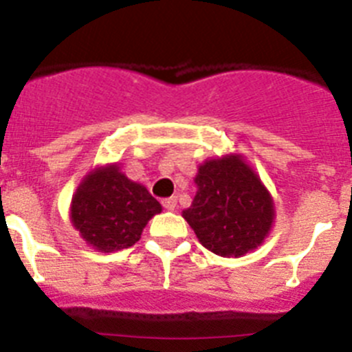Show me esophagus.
Masks as SVG:
<instances>
[{"label":"esophagus","instance_id":"1","mask_svg":"<svg viewBox=\"0 0 352 352\" xmlns=\"http://www.w3.org/2000/svg\"><path fill=\"white\" fill-rule=\"evenodd\" d=\"M162 206L166 208V210H169V211H174L176 210V208H178V199L174 197H167V199H164V201H162Z\"/></svg>","mask_w":352,"mask_h":352}]
</instances>
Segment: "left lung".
<instances>
[{
	"mask_svg": "<svg viewBox=\"0 0 352 352\" xmlns=\"http://www.w3.org/2000/svg\"><path fill=\"white\" fill-rule=\"evenodd\" d=\"M195 185L194 203L183 217L208 250L239 257L263 243L273 222V201L241 158L208 160Z\"/></svg>",
	"mask_w": 352,
	"mask_h": 352,
	"instance_id": "8db88e82",
	"label": "left lung"
}]
</instances>
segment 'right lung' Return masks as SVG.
<instances>
[{
    "label": "right lung",
    "instance_id": "obj_1",
    "mask_svg": "<svg viewBox=\"0 0 352 352\" xmlns=\"http://www.w3.org/2000/svg\"><path fill=\"white\" fill-rule=\"evenodd\" d=\"M160 211V203L144 186L113 166L80 183L72 201V222L96 250L114 252L138 243L148 220Z\"/></svg>",
    "mask_w": 352,
    "mask_h": 352
}]
</instances>
